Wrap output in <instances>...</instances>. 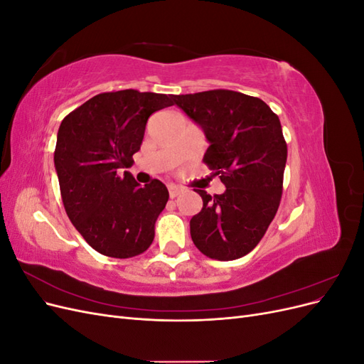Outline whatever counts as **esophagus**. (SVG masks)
Segmentation results:
<instances>
[{
    "label": "esophagus",
    "instance_id": "esophagus-1",
    "mask_svg": "<svg viewBox=\"0 0 364 364\" xmlns=\"http://www.w3.org/2000/svg\"><path fill=\"white\" fill-rule=\"evenodd\" d=\"M168 193H170L171 199H174V197H178V196L182 193V188H179V186H170Z\"/></svg>",
    "mask_w": 364,
    "mask_h": 364
}]
</instances>
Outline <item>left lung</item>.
Returning <instances> with one entry per match:
<instances>
[{
	"label": "left lung",
	"instance_id": "1",
	"mask_svg": "<svg viewBox=\"0 0 364 364\" xmlns=\"http://www.w3.org/2000/svg\"><path fill=\"white\" fill-rule=\"evenodd\" d=\"M173 100L203 129L211 144L203 162L226 186L214 196L196 190L203 208L190 222L193 243L213 259L245 257L279 208L287 162L279 118L261 98L229 90L174 95Z\"/></svg>",
	"mask_w": 364,
	"mask_h": 364
}]
</instances>
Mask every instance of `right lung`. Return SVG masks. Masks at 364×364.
Instances as JSON below:
<instances>
[{"label": "right lung", "mask_w": 364, "mask_h": 364, "mask_svg": "<svg viewBox=\"0 0 364 364\" xmlns=\"http://www.w3.org/2000/svg\"><path fill=\"white\" fill-rule=\"evenodd\" d=\"M174 95L136 90L98 94L62 119L54 165L71 223L102 255L132 258L155 238V223L168 202L161 181L139 186L129 171L149 117L173 106Z\"/></svg>", "instance_id": "obj_1"}]
</instances>
